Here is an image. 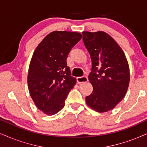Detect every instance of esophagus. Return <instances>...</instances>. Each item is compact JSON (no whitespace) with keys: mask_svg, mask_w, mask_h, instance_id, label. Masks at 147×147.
I'll use <instances>...</instances> for the list:
<instances>
[{"mask_svg":"<svg viewBox=\"0 0 147 147\" xmlns=\"http://www.w3.org/2000/svg\"><path fill=\"white\" fill-rule=\"evenodd\" d=\"M87 81H88V78L87 76H86L77 78V82L78 84H82V83L86 82Z\"/></svg>","mask_w":147,"mask_h":147,"instance_id":"esophagus-1","label":"esophagus"}]
</instances>
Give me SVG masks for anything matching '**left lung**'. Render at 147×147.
Here are the masks:
<instances>
[{
    "label": "left lung",
    "instance_id": "left-lung-1",
    "mask_svg": "<svg viewBox=\"0 0 147 147\" xmlns=\"http://www.w3.org/2000/svg\"><path fill=\"white\" fill-rule=\"evenodd\" d=\"M82 36L92 61L88 79L93 87L86 102L95 111L108 112L123 99L127 90L130 78L127 61L122 49L106 32L84 31Z\"/></svg>",
    "mask_w": 147,
    "mask_h": 147
}]
</instances>
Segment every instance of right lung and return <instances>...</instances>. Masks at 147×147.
<instances>
[{"instance_id": "obj_1", "label": "right lung", "mask_w": 147, "mask_h": 147, "mask_svg": "<svg viewBox=\"0 0 147 147\" xmlns=\"http://www.w3.org/2000/svg\"><path fill=\"white\" fill-rule=\"evenodd\" d=\"M81 38L76 32H52L34 52L28 69V90L36 106L46 115H55L62 109L76 83L67 58Z\"/></svg>"}]
</instances>
